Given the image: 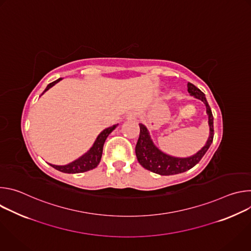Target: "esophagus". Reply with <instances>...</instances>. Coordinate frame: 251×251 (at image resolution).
Wrapping results in <instances>:
<instances>
[{
    "instance_id": "1",
    "label": "esophagus",
    "mask_w": 251,
    "mask_h": 251,
    "mask_svg": "<svg viewBox=\"0 0 251 251\" xmlns=\"http://www.w3.org/2000/svg\"><path fill=\"white\" fill-rule=\"evenodd\" d=\"M137 117V113L135 111H130L128 114H127V119L129 120H133V119H136Z\"/></svg>"
}]
</instances>
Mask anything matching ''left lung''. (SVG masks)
I'll return each instance as SVG.
<instances>
[{
    "mask_svg": "<svg viewBox=\"0 0 251 251\" xmlns=\"http://www.w3.org/2000/svg\"><path fill=\"white\" fill-rule=\"evenodd\" d=\"M188 91L189 93L201 100L206 107V113L208 115V125H209V137L206 142V144L200 150L197 154L189 158H176L169 156L162 151H160L152 142L149 132L147 128L143 125L140 126V135L137 141L135 152L138 159V162L142 167L145 169L162 175V176H170L184 173L193 167H195L204 156L209 146L211 145L213 140V116L211 113L210 107L205 99L203 92H201L198 87H196L192 83H188Z\"/></svg>",
    "mask_w": 251,
    "mask_h": 251,
    "instance_id": "1",
    "label": "left lung"
}]
</instances>
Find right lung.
Masks as SVG:
<instances>
[{
	"mask_svg": "<svg viewBox=\"0 0 251 251\" xmlns=\"http://www.w3.org/2000/svg\"><path fill=\"white\" fill-rule=\"evenodd\" d=\"M60 79L61 78H58L57 80L50 83L47 86V88H46V90L44 92H46L48 89H50L55 83H57ZM44 92H43V94H44ZM116 127H117V125H113L112 127L106 128L105 130H103L99 134V136L97 137L96 141L94 142L92 148L85 155H83L79 159L75 160V162L70 163L68 165H65V166H55V165H50V166L53 167L54 169L62 172V173H67V174L83 173V172H87L89 170H92V169L96 168L97 165L99 164L100 160H101L102 151H103V145H104V143H105V140Z\"/></svg>",
	"mask_w": 251,
	"mask_h": 251,
	"instance_id": "add662e5",
	"label": "right lung"
}]
</instances>
